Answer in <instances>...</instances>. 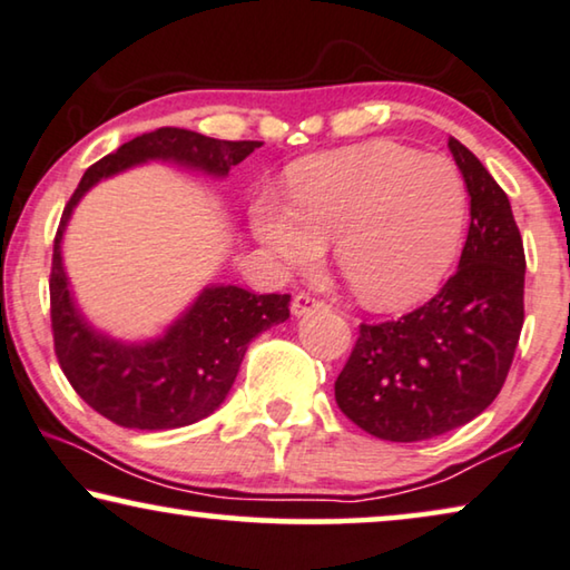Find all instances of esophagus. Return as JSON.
I'll return each mask as SVG.
<instances>
[{"mask_svg": "<svg viewBox=\"0 0 570 570\" xmlns=\"http://www.w3.org/2000/svg\"><path fill=\"white\" fill-rule=\"evenodd\" d=\"M320 309H325V302L307 292H299L292 299V312L296 314V317H302V314H309V312H320Z\"/></svg>", "mask_w": 570, "mask_h": 570, "instance_id": "esophagus-1", "label": "esophagus"}]
</instances>
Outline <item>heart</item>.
I'll use <instances>...</instances> for the list:
<instances>
[{"label":"heart","instance_id":"b5f03b06","mask_svg":"<svg viewBox=\"0 0 570 570\" xmlns=\"http://www.w3.org/2000/svg\"><path fill=\"white\" fill-rule=\"evenodd\" d=\"M286 204H253V233L288 271H309L335 240V266L376 309L430 292L461 240L465 189L455 166L396 142L322 153L294 166Z\"/></svg>","mask_w":570,"mask_h":570}]
</instances>
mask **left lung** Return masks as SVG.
I'll return each mask as SVG.
<instances>
[{
    "mask_svg": "<svg viewBox=\"0 0 570 570\" xmlns=\"http://www.w3.org/2000/svg\"><path fill=\"white\" fill-rule=\"evenodd\" d=\"M471 197L458 271L399 320L366 325L335 381V402L368 435L417 443L461 428L502 392L524 322V248L502 186L448 140Z\"/></svg>",
    "mask_w": 570,
    "mask_h": 570,
    "instance_id": "obj_1",
    "label": "left lung"
}]
</instances>
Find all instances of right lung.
<instances>
[{
    "instance_id": "1",
    "label": "right lung",
    "mask_w": 570,
    "mask_h": 570,
    "mask_svg": "<svg viewBox=\"0 0 570 570\" xmlns=\"http://www.w3.org/2000/svg\"><path fill=\"white\" fill-rule=\"evenodd\" d=\"M258 140H215L181 127H158L87 168L68 199L50 266V327L68 384L101 417L130 430H174L199 422L230 392L250 340L288 317V294H253L240 286H207L166 335L127 345L97 333L68 292L61 258L63 230L79 199L101 178L146 164L174 160L212 176L261 148Z\"/></svg>"
}]
</instances>
